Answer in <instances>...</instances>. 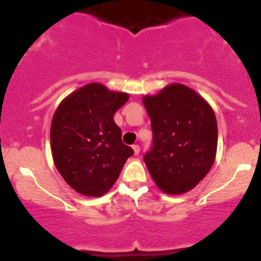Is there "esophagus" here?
<instances>
[{
  "instance_id": "obj_1",
  "label": "esophagus",
  "mask_w": 261,
  "mask_h": 261,
  "mask_svg": "<svg viewBox=\"0 0 261 261\" xmlns=\"http://www.w3.org/2000/svg\"><path fill=\"white\" fill-rule=\"evenodd\" d=\"M133 150H134L135 155H138V154L140 153V146L139 145H134L133 146Z\"/></svg>"
}]
</instances>
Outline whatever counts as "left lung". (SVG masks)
Wrapping results in <instances>:
<instances>
[{
    "mask_svg": "<svg viewBox=\"0 0 261 261\" xmlns=\"http://www.w3.org/2000/svg\"><path fill=\"white\" fill-rule=\"evenodd\" d=\"M150 118L153 146L143 160L158 187L167 194L194 188L212 168L218 124L208 102L181 84L142 99Z\"/></svg>",
    "mask_w": 261,
    "mask_h": 261,
    "instance_id": "left-lung-1",
    "label": "left lung"
}]
</instances>
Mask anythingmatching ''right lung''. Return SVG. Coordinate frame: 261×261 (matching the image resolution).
<instances>
[{"label":"right lung","mask_w":261,"mask_h":261,"mask_svg":"<svg viewBox=\"0 0 261 261\" xmlns=\"http://www.w3.org/2000/svg\"><path fill=\"white\" fill-rule=\"evenodd\" d=\"M128 99L126 93L89 84L68 95L55 111L50 127L53 159L60 174L77 193H107L133 155L113 119Z\"/></svg>","instance_id":"1"}]
</instances>
